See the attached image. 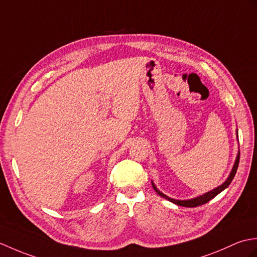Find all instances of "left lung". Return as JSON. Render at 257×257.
<instances>
[{
    "label": "left lung",
    "mask_w": 257,
    "mask_h": 257,
    "mask_svg": "<svg viewBox=\"0 0 257 257\" xmlns=\"http://www.w3.org/2000/svg\"><path fill=\"white\" fill-rule=\"evenodd\" d=\"M236 135H237V131H236ZM237 138H238V136H237ZM238 163H240V152L237 153L235 163H234V165H233V168H232V170H231L230 176L227 177V179L223 182V184H222V185L219 186V187L214 188L213 190H211V191H209V192H207V193H204V195H202V196H199V197H197V198H192V199H188V200H176V199L169 198V197H167L166 195H164L163 192L159 191V190L157 189V188H156V186L154 185L153 181H152V185H153L154 190H155L159 196L165 198V199H167V200H169L170 202H173V203H175V204H178V206H181V207H188V208L198 207V206H201V204H204V203L209 202V201L211 200V199H213L216 195H219V193H220L221 191H223V190L225 189V188H227V186H229V185L231 184V181L233 180V178H234V176H235V174H236V170H237V167H238Z\"/></svg>",
    "instance_id": "obj_1"
}]
</instances>
